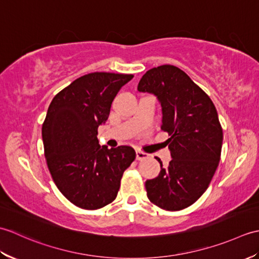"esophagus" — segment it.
Listing matches in <instances>:
<instances>
[{
    "instance_id": "1",
    "label": "esophagus",
    "mask_w": 259,
    "mask_h": 259,
    "mask_svg": "<svg viewBox=\"0 0 259 259\" xmlns=\"http://www.w3.org/2000/svg\"><path fill=\"white\" fill-rule=\"evenodd\" d=\"M148 157H149V155L148 153L141 151V150H137L136 151V158L137 160H144V159H147Z\"/></svg>"
}]
</instances>
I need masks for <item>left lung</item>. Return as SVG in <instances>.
Instances as JSON below:
<instances>
[{"label":"left lung","mask_w":259,"mask_h":259,"mask_svg":"<svg viewBox=\"0 0 259 259\" xmlns=\"http://www.w3.org/2000/svg\"><path fill=\"white\" fill-rule=\"evenodd\" d=\"M139 92L155 95L162 108L161 129L171 153L167 168L146 181L149 200L166 210H181L206 191L221 160L223 129L205 92L175 65L164 64L142 75Z\"/></svg>","instance_id":"obj_1"}]
</instances>
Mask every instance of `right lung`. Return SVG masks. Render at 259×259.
Returning a JSON list of instances; mask_svg holds the SVG:
<instances>
[{"label": "right lung", "instance_id": "right-lung-1", "mask_svg": "<svg viewBox=\"0 0 259 259\" xmlns=\"http://www.w3.org/2000/svg\"><path fill=\"white\" fill-rule=\"evenodd\" d=\"M133 74L95 72L74 80L53 98L42 125L45 156L54 184L73 205L99 209L118 195L135 160L129 146L108 149L98 141L119 90Z\"/></svg>", "mask_w": 259, "mask_h": 259}]
</instances>
